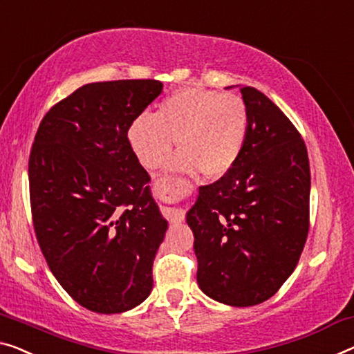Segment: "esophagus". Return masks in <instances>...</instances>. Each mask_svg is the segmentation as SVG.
Masks as SVG:
<instances>
[{
  "label": "esophagus",
  "mask_w": 354,
  "mask_h": 354,
  "mask_svg": "<svg viewBox=\"0 0 354 354\" xmlns=\"http://www.w3.org/2000/svg\"><path fill=\"white\" fill-rule=\"evenodd\" d=\"M163 183H165V179H163ZM165 216L171 224H181L184 221V211L179 208H167Z\"/></svg>",
  "instance_id": "1"
}]
</instances>
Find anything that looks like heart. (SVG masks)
<instances>
[{
  "label": "heart",
  "instance_id": "obj_1",
  "mask_svg": "<svg viewBox=\"0 0 354 354\" xmlns=\"http://www.w3.org/2000/svg\"><path fill=\"white\" fill-rule=\"evenodd\" d=\"M246 131L248 108L240 97L183 87L162 100L154 115L140 114L127 136L145 168L160 167L178 140L181 152L171 160L173 168L219 178L239 160Z\"/></svg>",
  "mask_w": 354,
  "mask_h": 354
}]
</instances>
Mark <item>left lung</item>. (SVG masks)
<instances>
[{
    "instance_id": "obj_1",
    "label": "left lung",
    "mask_w": 354,
    "mask_h": 354,
    "mask_svg": "<svg viewBox=\"0 0 354 354\" xmlns=\"http://www.w3.org/2000/svg\"><path fill=\"white\" fill-rule=\"evenodd\" d=\"M248 131L235 165L200 187L186 221L197 283L232 307L277 294L294 272L310 227V163L294 124L254 87H240Z\"/></svg>"
}]
</instances>
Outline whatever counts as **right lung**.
<instances>
[{
  "mask_svg": "<svg viewBox=\"0 0 354 354\" xmlns=\"http://www.w3.org/2000/svg\"><path fill=\"white\" fill-rule=\"evenodd\" d=\"M156 79L93 82L42 118L28 160L33 227L62 288L95 313H122L152 291L168 227L130 124L159 97Z\"/></svg>",
  "mask_w": 354,
  "mask_h": 354,
  "instance_id": "obj_1",
  "label": "right lung"
}]
</instances>
